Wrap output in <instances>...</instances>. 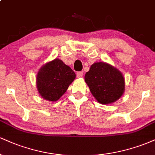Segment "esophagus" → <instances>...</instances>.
Listing matches in <instances>:
<instances>
[{"label":"esophagus","mask_w":155,"mask_h":155,"mask_svg":"<svg viewBox=\"0 0 155 155\" xmlns=\"http://www.w3.org/2000/svg\"><path fill=\"white\" fill-rule=\"evenodd\" d=\"M76 76H77L78 78H81L83 76V72L82 71H79L76 73Z\"/></svg>","instance_id":"34e87169"}]
</instances>
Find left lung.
Returning a JSON list of instances; mask_svg holds the SVG:
<instances>
[{
  "label": "left lung",
  "instance_id": "1",
  "mask_svg": "<svg viewBox=\"0 0 155 155\" xmlns=\"http://www.w3.org/2000/svg\"><path fill=\"white\" fill-rule=\"evenodd\" d=\"M85 82L101 104H111L123 95L124 79L118 69L104 62L92 64L84 76Z\"/></svg>",
  "mask_w": 155,
  "mask_h": 155
}]
</instances>
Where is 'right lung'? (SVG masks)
Masks as SVG:
<instances>
[{
	"label": "right lung",
	"instance_id": "right-lung-1",
	"mask_svg": "<svg viewBox=\"0 0 155 155\" xmlns=\"http://www.w3.org/2000/svg\"><path fill=\"white\" fill-rule=\"evenodd\" d=\"M75 78L74 71L56 58L39 69L36 76L37 89L44 99L57 101L66 92Z\"/></svg>",
	"mask_w": 155,
	"mask_h": 155
}]
</instances>
